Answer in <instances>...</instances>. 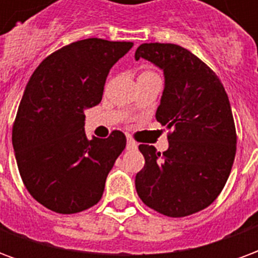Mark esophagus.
<instances>
[{"label":"esophagus","mask_w":258,"mask_h":258,"mask_svg":"<svg viewBox=\"0 0 258 258\" xmlns=\"http://www.w3.org/2000/svg\"><path fill=\"white\" fill-rule=\"evenodd\" d=\"M137 148H138L137 142L131 140V138H128V140H127V149H128V151H135Z\"/></svg>","instance_id":"obj_1"}]
</instances>
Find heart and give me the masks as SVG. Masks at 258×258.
<instances>
[{
    "mask_svg": "<svg viewBox=\"0 0 258 258\" xmlns=\"http://www.w3.org/2000/svg\"><path fill=\"white\" fill-rule=\"evenodd\" d=\"M142 73H149V72H148V70H146V72H142Z\"/></svg>",
    "mask_w": 258,
    "mask_h": 258,
    "instance_id": "heart-1",
    "label": "heart"
}]
</instances>
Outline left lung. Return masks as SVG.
<instances>
[{"label": "left lung", "instance_id": "obj_1", "mask_svg": "<svg viewBox=\"0 0 258 258\" xmlns=\"http://www.w3.org/2000/svg\"><path fill=\"white\" fill-rule=\"evenodd\" d=\"M164 72L156 120L168 128V149L141 144L145 166L135 177L141 200L163 216L203 210L227 184L236 153V128L225 88L207 64L177 44L151 42L135 51Z\"/></svg>", "mask_w": 258, "mask_h": 258}]
</instances>
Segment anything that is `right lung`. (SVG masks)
Listing matches in <instances>:
<instances>
[{
    "instance_id": "1",
    "label": "right lung",
    "mask_w": 258,
    "mask_h": 258,
    "mask_svg": "<svg viewBox=\"0 0 258 258\" xmlns=\"http://www.w3.org/2000/svg\"><path fill=\"white\" fill-rule=\"evenodd\" d=\"M134 42L87 38L52 52L31 74L12 127L19 174L34 199L59 214L101 200L109 171L125 148L114 130L88 140L84 112L96 106L110 68Z\"/></svg>"
}]
</instances>
